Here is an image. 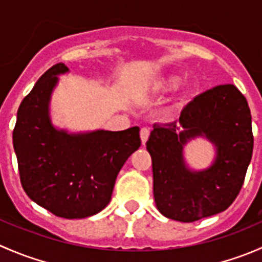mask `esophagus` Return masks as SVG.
<instances>
[{
  "label": "esophagus",
  "mask_w": 262,
  "mask_h": 262,
  "mask_svg": "<svg viewBox=\"0 0 262 262\" xmlns=\"http://www.w3.org/2000/svg\"><path fill=\"white\" fill-rule=\"evenodd\" d=\"M149 133H150V129L147 128V126H144V128L141 129V139H142V144H146L148 137H149Z\"/></svg>",
  "instance_id": "34e87169"
}]
</instances>
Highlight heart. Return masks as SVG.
<instances>
[{"label":"heart","mask_w":262,"mask_h":262,"mask_svg":"<svg viewBox=\"0 0 262 262\" xmlns=\"http://www.w3.org/2000/svg\"><path fill=\"white\" fill-rule=\"evenodd\" d=\"M180 82H181V78L179 77V76L168 75L161 78V80L156 83L155 89L160 92L172 91L173 89H176V87L180 84ZM184 94H187V89H184Z\"/></svg>","instance_id":"heart-1"}]
</instances>
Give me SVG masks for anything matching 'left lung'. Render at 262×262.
I'll list each match as a JSON object with an SVG mask.
<instances>
[{"instance_id": "1", "label": "left lung", "mask_w": 262, "mask_h": 262, "mask_svg": "<svg viewBox=\"0 0 262 262\" xmlns=\"http://www.w3.org/2000/svg\"><path fill=\"white\" fill-rule=\"evenodd\" d=\"M251 123L244 95L233 84H219L190 101L179 121L155 124L146 146L160 213L190 223L226 210L238 195L252 157ZM196 136L216 147L213 163L202 171L190 170L183 158V146Z\"/></svg>"}]
</instances>
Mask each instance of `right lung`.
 I'll return each instance as SVG.
<instances>
[{
  "label": "right lung",
  "instance_id": "obj_1",
  "mask_svg": "<svg viewBox=\"0 0 262 262\" xmlns=\"http://www.w3.org/2000/svg\"><path fill=\"white\" fill-rule=\"evenodd\" d=\"M68 71L64 63L54 64L24 97L12 143L26 195L54 215L81 219L109 204L116 176L141 138L138 126L77 134L55 128L50 96L57 76Z\"/></svg>",
  "mask_w": 262,
  "mask_h": 262
}]
</instances>
